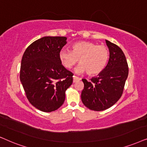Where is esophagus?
Instances as JSON below:
<instances>
[{
    "instance_id": "esophagus-1",
    "label": "esophagus",
    "mask_w": 147,
    "mask_h": 147,
    "mask_svg": "<svg viewBox=\"0 0 147 147\" xmlns=\"http://www.w3.org/2000/svg\"><path fill=\"white\" fill-rule=\"evenodd\" d=\"M80 80H81V79H80L79 77H76V76H73V83H76V82L79 81Z\"/></svg>"
}]
</instances>
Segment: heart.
Wrapping results in <instances>:
<instances>
[{
    "label": "heart",
    "mask_w": 147,
    "mask_h": 147,
    "mask_svg": "<svg viewBox=\"0 0 147 147\" xmlns=\"http://www.w3.org/2000/svg\"><path fill=\"white\" fill-rule=\"evenodd\" d=\"M58 56L62 65L68 69L76 65L79 59L81 64L76 68V72H87L89 75H95L100 73L107 65L109 50L105 46L81 41L72 45V51L62 49Z\"/></svg>",
    "instance_id": "heart-1"
}]
</instances>
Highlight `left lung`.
Listing matches in <instances>:
<instances>
[{
    "mask_svg": "<svg viewBox=\"0 0 147 147\" xmlns=\"http://www.w3.org/2000/svg\"><path fill=\"white\" fill-rule=\"evenodd\" d=\"M109 48V58L105 68L91 81L82 79L84 89L82 102L94 111H103L114 105L122 96L128 75V66L120 47L105 40Z\"/></svg>",
    "mask_w": 147,
    "mask_h": 147,
    "instance_id": "1",
    "label": "left lung"
}]
</instances>
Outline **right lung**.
<instances>
[{"label": "right lung", "mask_w": 147, "mask_h": 147, "mask_svg": "<svg viewBox=\"0 0 147 147\" xmlns=\"http://www.w3.org/2000/svg\"><path fill=\"white\" fill-rule=\"evenodd\" d=\"M66 39H39L27 47L21 60L20 81L27 98L44 112L55 111L63 104L66 90L73 81L72 72L64 67L58 56Z\"/></svg>", "instance_id": "obj_1"}]
</instances>
